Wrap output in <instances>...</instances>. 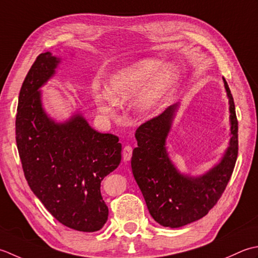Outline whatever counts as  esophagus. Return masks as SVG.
<instances>
[{"instance_id":"obj_1","label":"esophagus","mask_w":258,"mask_h":258,"mask_svg":"<svg viewBox=\"0 0 258 258\" xmlns=\"http://www.w3.org/2000/svg\"><path fill=\"white\" fill-rule=\"evenodd\" d=\"M131 156H133V148L130 146H125L122 151L123 161H129L131 159Z\"/></svg>"}]
</instances>
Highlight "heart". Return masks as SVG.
<instances>
[{
    "label": "heart",
    "mask_w": 258,
    "mask_h": 258,
    "mask_svg": "<svg viewBox=\"0 0 258 258\" xmlns=\"http://www.w3.org/2000/svg\"><path fill=\"white\" fill-rule=\"evenodd\" d=\"M178 77L176 66L165 64L159 57H145L113 72L106 83V93H94L100 111L111 113L112 103L135 100V109L144 117L158 111Z\"/></svg>",
    "instance_id": "obj_1"
}]
</instances>
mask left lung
I'll return each instance as SVG.
<instances>
[{
    "label": "left lung",
    "instance_id": "8db88e82",
    "mask_svg": "<svg viewBox=\"0 0 258 258\" xmlns=\"http://www.w3.org/2000/svg\"><path fill=\"white\" fill-rule=\"evenodd\" d=\"M229 103L230 139L219 162L201 176L180 172L168 154L166 140L179 102L143 123L136 131L131 169L150 215L164 227L178 228L206 216L232 176L238 154V122L229 87L223 78Z\"/></svg>",
    "mask_w": 258,
    "mask_h": 258
}]
</instances>
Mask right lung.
<instances>
[{"mask_svg":"<svg viewBox=\"0 0 258 258\" xmlns=\"http://www.w3.org/2000/svg\"><path fill=\"white\" fill-rule=\"evenodd\" d=\"M61 62L41 53L19 94L15 135L25 179L56 220L79 232H97L109 210L100 186L121 161L117 136L101 134L80 111L63 122L49 117L42 104L43 87Z\"/></svg>","mask_w":258,"mask_h":258,"instance_id":"add662e5","label":"right lung"}]
</instances>
